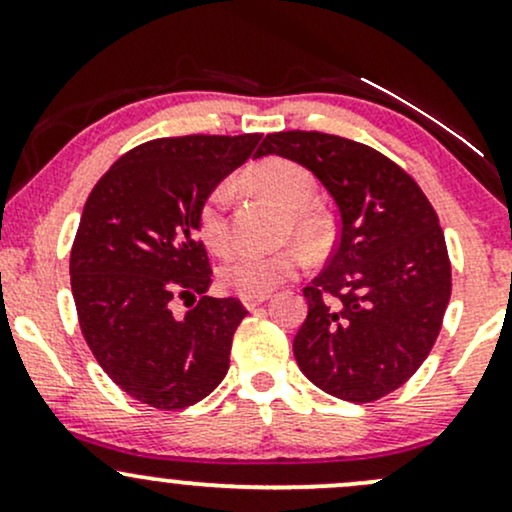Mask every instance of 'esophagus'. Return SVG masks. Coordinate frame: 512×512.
<instances>
[{
  "label": "esophagus",
  "instance_id": "obj_1",
  "mask_svg": "<svg viewBox=\"0 0 512 512\" xmlns=\"http://www.w3.org/2000/svg\"><path fill=\"white\" fill-rule=\"evenodd\" d=\"M269 301V296H245L243 298V305L248 310H255V308H260L262 303H267Z\"/></svg>",
  "mask_w": 512,
  "mask_h": 512
}]
</instances>
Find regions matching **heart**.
<instances>
[{"label": "heart", "instance_id": "obj_1", "mask_svg": "<svg viewBox=\"0 0 512 512\" xmlns=\"http://www.w3.org/2000/svg\"><path fill=\"white\" fill-rule=\"evenodd\" d=\"M245 185L286 209V231L293 233L303 245L320 248L330 236V223L310 204L315 197V180L303 166L289 158H267L248 170ZM228 202H231V187L221 182L204 197L197 214L199 236L209 250L219 252V255L231 250L233 245ZM301 267L303 255L296 248L269 252L240 250L221 264L219 281L223 289L238 293V296H267L276 286L293 279L301 272Z\"/></svg>", "mask_w": 512, "mask_h": 512}]
</instances>
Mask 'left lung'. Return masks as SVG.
I'll return each mask as SVG.
<instances>
[{
  "instance_id": "1",
  "label": "left lung",
  "mask_w": 512,
  "mask_h": 512,
  "mask_svg": "<svg viewBox=\"0 0 512 512\" xmlns=\"http://www.w3.org/2000/svg\"><path fill=\"white\" fill-rule=\"evenodd\" d=\"M301 163L339 209L330 262L305 286L308 317L293 356L310 383L346 402L402 387L436 344L452 276L443 228L395 161L322 132L267 134L257 156Z\"/></svg>"
}]
</instances>
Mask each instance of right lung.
<instances>
[{
	"mask_svg": "<svg viewBox=\"0 0 512 512\" xmlns=\"http://www.w3.org/2000/svg\"><path fill=\"white\" fill-rule=\"evenodd\" d=\"M262 134H190L134 146L86 199L72 245V293L88 349L137 402L185 409L226 378L238 298L204 296L211 267L197 214ZM199 295L182 318L173 297Z\"/></svg>",
	"mask_w": 512,
	"mask_h": 512,
	"instance_id": "1",
	"label": "right lung"
}]
</instances>
